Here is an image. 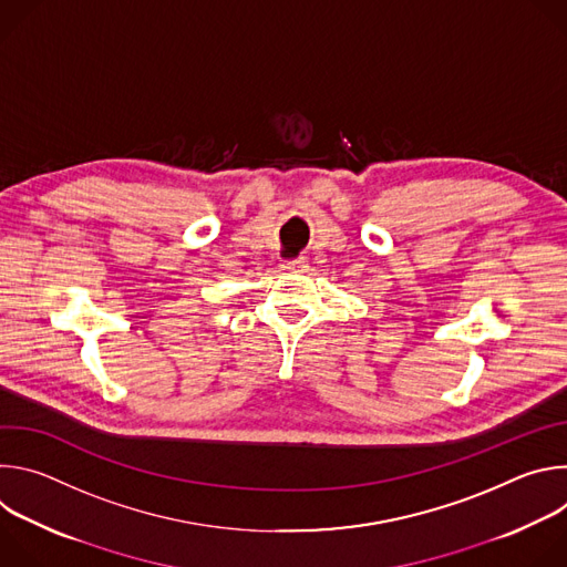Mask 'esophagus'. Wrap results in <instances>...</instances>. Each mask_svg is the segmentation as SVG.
<instances>
[{"mask_svg":"<svg viewBox=\"0 0 567 567\" xmlns=\"http://www.w3.org/2000/svg\"><path fill=\"white\" fill-rule=\"evenodd\" d=\"M309 267V260L305 256H298V258H291V260H285L280 265L282 271H305Z\"/></svg>","mask_w":567,"mask_h":567,"instance_id":"esophagus-1","label":"esophagus"}]
</instances>
